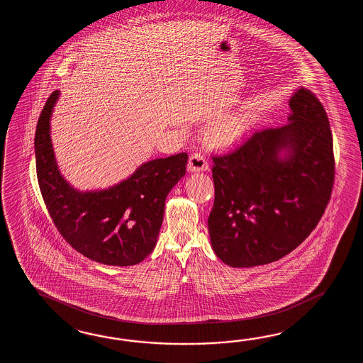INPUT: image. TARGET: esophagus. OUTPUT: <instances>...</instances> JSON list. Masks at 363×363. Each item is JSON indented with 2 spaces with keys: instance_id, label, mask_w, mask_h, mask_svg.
Masks as SVG:
<instances>
[{
  "instance_id": "1",
  "label": "esophagus",
  "mask_w": 363,
  "mask_h": 363,
  "mask_svg": "<svg viewBox=\"0 0 363 363\" xmlns=\"http://www.w3.org/2000/svg\"><path fill=\"white\" fill-rule=\"evenodd\" d=\"M208 169V163L205 157L201 153H193L189 155V161H188V170L192 172L197 171H205Z\"/></svg>"
}]
</instances>
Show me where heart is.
I'll use <instances>...</instances> for the list:
<instances>
[{"label":"heart","mask_w":363,"mask_h":363,"mask_svg":"<svg viewBox=\"0 0 363 363\" xmlns=\"http://www.w3.org/2000/svg\"><path fill=\"white\" fill-rule=\"evenodd\" d=\"M250 122V114L247 111H240L233 116H225L206 130L208 144L216 147H227L241 138Z\"/></svg>","instance_id":"b5f03b06"}]
</instances>
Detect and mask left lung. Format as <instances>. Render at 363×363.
<instances>
[{"instance_id": "8db88e82", "label": "left lung", "mask_w": 363, "mask_h": 363, "mask_svg": "<svg viewBox=\"0 0 363 363\" xmlns=\"http://www.w3.org/2000/svg\"><path fill=\"white\" fill-rule=\"evenodd\" d=\"M289 123L257 130L236 150L213 155L211 247L225 264L253 267L289 255L319 223L335 180L328 116L314 93L289 100ZM286 150L284 159L278 155Z\"/></svg>"}]
</instances>
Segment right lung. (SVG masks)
<instances>
[{
  "label": "right lung",
  "instance_id": "right-lung-1",
  "mask_svg": "<svg viewBox=\"0 0 363 363\" xmlns=\"http://www.w3.org/2000/svg\"><path fill=\"white\" fill-rule=\"evenodd\" d=\"M60 92L49 96L35 136L40 192L62 238L80 255L108 266L138 264L153 252L164 201L185 175L186 153L141 164L105 191L79 192L62 178L50 140V116Z\"/></svg>",
  "mask_w": 363,
  "mask_h": 363
}]
</instances>
